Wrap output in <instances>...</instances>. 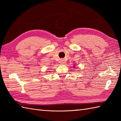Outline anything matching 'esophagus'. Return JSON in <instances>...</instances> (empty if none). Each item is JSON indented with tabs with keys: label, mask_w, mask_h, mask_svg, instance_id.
Segmentation results:
<instances>
[{
	"label": "esophagus",
	"mask_w": 121,
	"mask_h": 121,
	"mask_svg": "<svg viewBox=\"0 0 121 121\" xmlns=\"http://www.w3.org/2000/svg\"><path fill=\"white\" fill-rule=\"evenodd\" d=\"M60 63L61 64H64V63H65V60H64L63 59H60Z\"/></svg>",
	"instance_id": "34e87169"
}]
</instances>
